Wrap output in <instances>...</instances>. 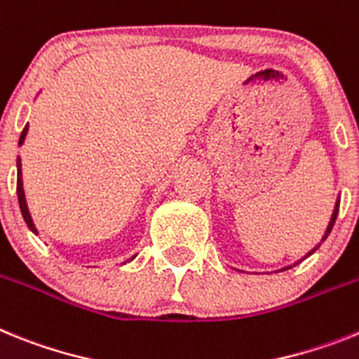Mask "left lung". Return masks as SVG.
Listing matches in <instances>:
<instances>
[{
	"mask_svg": "<svg viewBox=\"0 0 359 359\" xmlns=\"http://www.w3.org/2000/svg\"><path fill=\"white\" fill-rule=\"evenodd\" d=\"M338 208H339V197H338V201H336V205H334V211H332V217H330V220H329V226H327V229H325V235L322 236V242L323 240L327 238V236H329V233H330V229H332V226H334V222H336V217H338ZM322 242H320V244H322ZM320 244L318 245H314V249H311L309 253L305 255L304 258H302V260H305V258L307 257H311V255L314 253V251H316L318 248H320ZM302 260H298V262H294V264H292V266H287V267H283V269H280V271H285V269H291V267H294V266H298V264H300Z\"/></svg>",
	"mask_w": 359,
	"mask_h": 359,
	"instance_id": "1",
	"label": "left lung"
}]
</instances>
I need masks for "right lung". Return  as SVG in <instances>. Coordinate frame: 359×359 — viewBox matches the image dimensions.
I'll use <instances>...</instances> for the list:
<instances>
[{"label":"right lung","mask_w":359,"mask_h":359,"mask_svg":"<svg viewBox=\"0 0 359 359\" xmlns=\"http://www.w3.org/2000/svg\"><path fill=\"white\" fill-rule=\"evenodd\" d=\"M27 132H29V124L23 128V132H21V137H20V146L25 142V137H27ZM18 201H20V210H21V215H23L25 222H27V226H29V229L32 233H36L37 235V229L36 226H34L32 222V217H30L29 213V208H27V201H25V191H23V179H21V158L18 157ZM135 257H132V260Z\"/></svg>","instance_id":"add662e5"}]
</instances>
